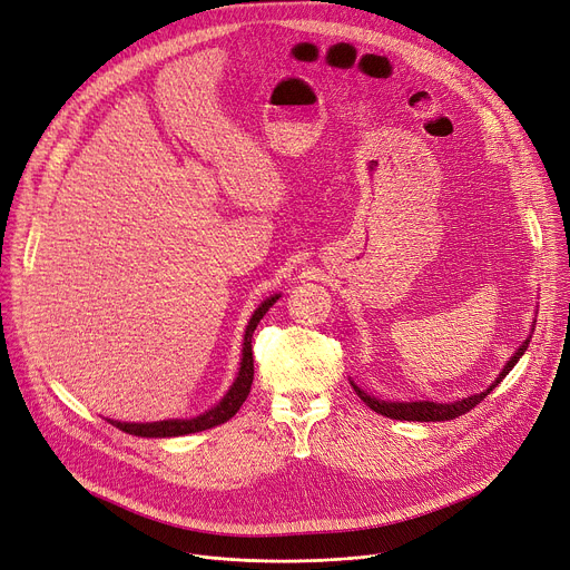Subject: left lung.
I'll return each mask as SVG.
<instances>
[{
	"label": "left lung",
	"mask_w": 570,
	"mask_h": 570,
	"mask_svg": "<svg viewBox=\"0 0 570 570\" xmlns=\"http://www.w3.org/2000/svg\"><path fill=\"white\" fill-rule=\"evenodd\" d=\"M533 328H535V321L531 324V333H533ZM529 342H531V335H529L522 344H519V350H517V352L510 356V361L503 365L499 377L493 380L484 391L468 395V399H459V401H454V403H433V401H410V403H401V401H382V399H375V395L365 393V391H363L361 386H356L354 382H352V386H354V391L358 393V399H361L370 410H375L377 414H384V416H389V419H401V422H448V419H456V416H461V414L473 410L480 401H484V395H489L493 389H497V386L505 380V375L510 373V370L517 365V361L524 356V352L529 350Z\"/></svg>",
	"instance_id": "obj_1"
}]
</instances>
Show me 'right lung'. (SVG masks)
<instances>
[{"mask_svg": "<svg viewBox=\"0 0 570 570\" xmlns=\"http://www.w3.org/2000/svg\"><path fill=\"white\" fill-rule=\"evenodd\" d=\"M279 298H282V293L269 295V298H265L256 307V312L252 314L249 324H246V331H244L237 377H235L233 386L226 391L224 399H220L212 410H205L203 414L190 416V419H163V422H144V424L114 422V419H107V422L114 424L120 431H126L130 435H139V438H177V435H188V433H200V431H207V429H214L218 424L228 422V419H233L237 414V410L246 401V395H249V391H252V382H254L252 335H254L256 326L261 324V318L267 314V309L275 305Z\"/></svg>", "mask_w": 570, "mask_h": 570, "instance_id": "add662e5", "label": "right lung"}]
</instances>
